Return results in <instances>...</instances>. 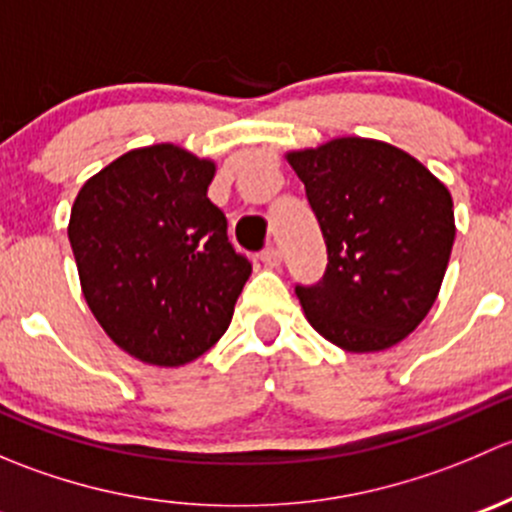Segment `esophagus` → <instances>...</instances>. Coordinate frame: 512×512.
<instances>
[{
    "instance_id": "esophagus-1",
    "label": "esophagus",
    "mask_w": 512,
    "mask_h": 512,
    "mask_svg": "<svg viewBox=\"0 0 512 512\" xmlns=\"http://www.w3.org/2000/svg\"><path fill=\"white\" fill-rule=\"evenodd\" d=\"M260 260H262V265H267V267H280L282 265V252L277 250V247H267V250H262Z\"/></svg>"
}]
</instances>
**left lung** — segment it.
Returning a JSON list of instances; mask_svg holds the SVG:
<instances>
[{
	"label": "left lung",
	"instance_id": "8db88e82",
	"mask_svg": "<svg viewBox=\"0 0 512 512\" xmlns=\"http://www.w3.org/2000/svg\"><path fill=\"white\" fill-rule=\"evenodd\" d=\"M327 245V272L297 287L307 322L344 352H384L431 312L456 240L446 185L374 138L289 151Z\"/></svg>",
	"mask_w": 512,
	"mask_h": 512
}]
</instances>
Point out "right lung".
I'll use <instances>...</instances> for the list:
<instances>
[{
  "label": "right lung",
  "mask_w": 512,
  "mask_h": 512,
  "mask_svg": "<svg viewBox=\"0 0 512 512\" xmlns=\"http://www.w3.org/2000/svg\"><path fill=\"white\" fill-rule=\"evenodd\" d=\"M215 160L133 148L81 185L69 242L81 292L116 347L153 366L203 356L230 327L252 265L208 198Z\"/></svg>",
  "instance_id": "right-lung-1"
}]
</instances>
